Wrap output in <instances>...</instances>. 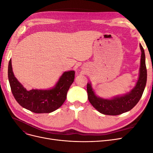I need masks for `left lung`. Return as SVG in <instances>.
Segmentation results:
<instances>
[{
	"label": "left lung",
	"instance_id": "1",
	"mask_svg": "<svg viewBox=\"0 0 153 153\" xmlns=\"http://www.w3.org/2000/svg\"><path fill=\"white\" fill-rule=\"evenodd\" d=\"M141 50L139 76L135 86L128 93L118 95L110 99H105L97 96L92 89L91 83H88L87 91L88 100L94 108L104 115H117L128 112L139 101L144 91L147 82V69L144 50L140 44Z\"/></svg>",
	"mask_w": 153,
	"mask_h": 153
}]
</instances>
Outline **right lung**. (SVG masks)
<instances>
[{"label": "right lung", "mask_w": 153, "mask_h": 153, "mask_svg": "<svg viewBox=\"0 0 153 153\" xmlns=\"http://www.w3.org/2000/svg\"><path fill=\"white\" fill-rule=\"evenodd\" d=\"M74 78L75 71H65L53 87L27 91L15 76L11 59L9 62L8 79L14 97L22 107L34 113H50L61 107L66 99L67 92Z\"/></svg>", "instance_id": "right-lung-1"}]
</instances>
